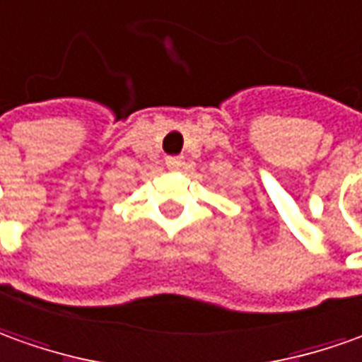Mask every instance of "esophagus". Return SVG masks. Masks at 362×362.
<instances>
[{
  "instance_id": "34e87169",
  "label": "esophagus",
  "mask_w": 362,
  "mask_h": 362,
  "mask_svg": "<svg viewBox=\"0 0 362 362\" xmlns=\"http://www.w3.org/2000/svg\"><path fill=\"white\" fill-rule=\"evenodd\" d=\"M165 163L169 167H177V165H179V163H181V157H167Z\"/></svg>"
}]
</instances>
